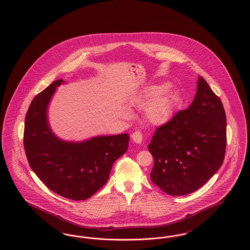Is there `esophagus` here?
<instances>
[{"instance_id":"esophagus-1","label":"esophagus","mask_w":250,"mask_h":250,"mask_svg":"<svg viewBox=\"0 0 250 250\" xmlns=\"http://www.w3.org/2000/svg\"><path fill=\"white\" fill-rule=\"evenodd\" d=\"M131 138H132V140H133L135 143L140 144V143H142V141H143V134H142L141 131H135V132L131 135Z\"/></svg>"}]
</instances>
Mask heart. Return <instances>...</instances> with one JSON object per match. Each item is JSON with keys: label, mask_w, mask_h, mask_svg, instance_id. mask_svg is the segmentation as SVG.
I'll return each instance as SVG.
<instances>
[{"label": "heart", "mask_w": 250, "mask_h": 250, "mask_svg": "<svg viewBox=\"0 0 250 250\" xmlns=\"http://www.w3.org/2000/svg\"><path fill=\"white\" fill-rule=\"evenodd\" d=\"M168 84L148 85L136 96L138 103H148L144 110V116L153 125H163L171 119L176 105L175 93L167 89Z\"/></svg>", "instance_id": "obj_1"}]
</instances>
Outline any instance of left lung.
Listing matches in <instances>:
<instances>
[{"label":"left lung","mask_w":250,"mask_h":250,"mask_svg":"<svg viewBox=\"0 0 250 250\" xmlns=\"http://www.w3.org/2000/svg\"><path fill=\"white\" fill-rule=\"evenodd\" d=\"M226 144L223 104L200 76L190 106L157 127L148 145L155 160L151 179L168 195L190 194L221 167Z\"/></svg>","instance_id":"8db88e82"}]
</instances>
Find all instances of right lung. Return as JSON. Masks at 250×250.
<instances>
[{
	"label": "right lung",
	"mask_w": 250,
	"mask_h": 250,
	"mask_svg": "<svg viewBox=\"0 0 250 250\" xmlns=\"http://www.w3.org/2000/svg\"><path fill=\"white\" fill-rule=\"evenodd\" d=\"M58 80L36 95L24 125V149L37 177L49 189L74 201L92 197L106 183L113 163L128 147V134L99 136L82 143L64 142L50 129L48 106Z\"/></svg>",
	"instance_id": "1"
}]
</instances>
